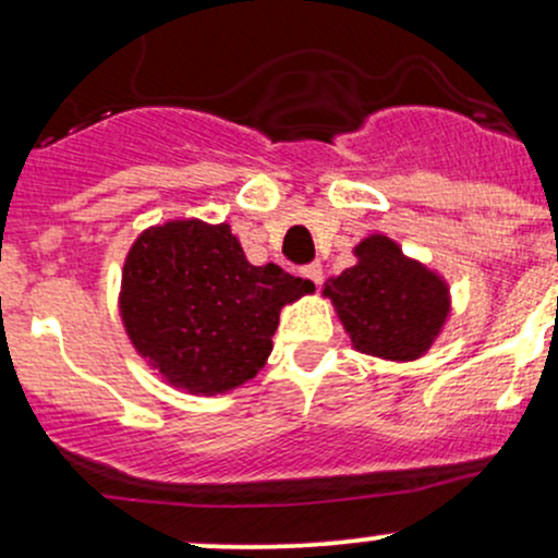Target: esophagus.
I'll return each mask as SVG.
<instances>
[{
  "label": "esophagus",
  "instance_id": "esophagus-1",
  "mask_svg": "<svg viewBox=\"0 0 558 558\" xmlns=\"http://www.w3.org/2000/svg\"><path fill=\"white\" fill-rule=\"evenodd\" d=\"M301 272H304V278H310L317 288L323 283V265H319V262H312V265H306Z\"/></svg>",
  "mask_w": 558,
  "mask_h": 558
}]
</instances>
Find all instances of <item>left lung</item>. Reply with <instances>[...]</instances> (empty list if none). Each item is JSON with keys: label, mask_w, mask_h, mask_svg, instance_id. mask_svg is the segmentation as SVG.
Listing matches in <instances>:
<instances>
[{"label": "left lung", "mask_w": 558, "mask_h": 558, "mask_svg": "<svg viewBox=\"0 0 558 558\" xmlns=\"http://www.w3.org/2000/svg\"><path fill=\"white\" fill-rule=\"evenodd\" d=\"M356 262L325 280L351 345L386 362H414L430 351L451 317V286L425 262L407 257L386 233L354 246Z\"/></svg>", "instance_id": "1"}]
</instances>
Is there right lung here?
<instances>
[{
    "label": "right lung",
    "instance_id": "right-lung-1",
    "mask_svg": "<svg viewBox=\"0 0 558 558\" xmlns=\"http://www.w3.org/2000/svg\"><path fill=\"white\" fill-rule=\"evenodd\" d=\"M312 291L278 265L254 267L228 222L185 217L133 241L118 310L128 341L168 386L217 396L257 377L280 310Z\"/></svg>",
    "mask_w": 558,
    "mask_h": 558
}]
</instances>
